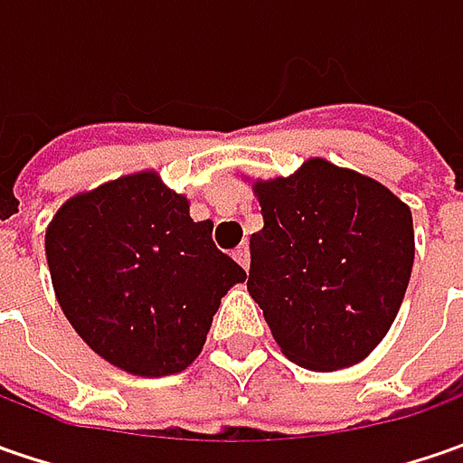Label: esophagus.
I'll list each match as a JSON object with an SVG mask.
<instances>
[{
  "instance_id": "obj_1",
  "label": "esophagus",
  "mask_w": 463,
  "mask_h": 463,
  "mask_svg": "<svg viewBox=\"0 0 463 463\" xmlns=\"http://www.w3.org/2000/svg\"><path fill=\"white\" fill-rule=\"evenodd\" d=\"M234 260L240 262L244 270H250V250H247V244H240V247L234 250Z\"/></svg>"
}]
</instances>
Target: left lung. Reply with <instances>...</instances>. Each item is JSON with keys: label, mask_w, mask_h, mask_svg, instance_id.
<instances>
[{"label": "left lung", "mask_w": 463, "mask_h": 463, "mask_svg": "<svg viewBox=\"0 0 463 463\" xmlns=\"http://www.w3.org/2000/svg\"><path fill=\"white\" fill-rule=\"evenodd\" d=\"M247 291L283 355L311 371L364 361L389 332L415 260L412 213L382 183L309 159L258 180Z\"/></svg>", "instance_id": "obj_1"}]
</instances>
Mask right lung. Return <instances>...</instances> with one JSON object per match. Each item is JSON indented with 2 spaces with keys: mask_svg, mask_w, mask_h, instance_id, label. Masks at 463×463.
Here are the masks:
<instances>
[{
  "mask_svg": "<svg viewBox=\"0 0 463 463\" xmlns=\"http://www.w3.org/2000/svg\"><path fill=\"white\" fill-rule=\"evenodd\" d=\"M193 222L156 172L69 198L48 223L53 291L81 340L134 376L180 373L203 350L222 298L247 273Z\"/></svg>",
  "mask_w": 463,
  "mask_h": 463,
  "instance_id": "add662e5",
  "label": "right lung"
}]
</instances>
